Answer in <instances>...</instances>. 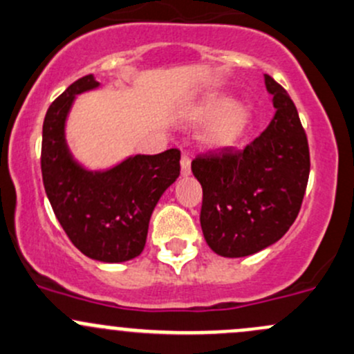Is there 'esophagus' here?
Segmentation results:
<instances>
[{
	"label": "esophagus",
	"mask_w": 354,
	"mask_h": 354,
	"mask_svg": "<svg viewBox=\"0 0 354 354\" xmlns=\"http://www.w3.org/2000/svg\"><path fill=\"white\" fill-rule=\"evenodd\" d=\"M189 173H192V159L188 154H183L181 156V174L189 176Z\"/></svg>",
	"instance_id": "obj_1"
}]
</instances>
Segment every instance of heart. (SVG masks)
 Wrapping results in <instances>:
<instances>
[{
  "instance_id": "b5f03b06",
  "label": "heart",
  "mask_w": 354,
  "mask_h": 354,
  "mask_svg": "<svg viewBox=\"0 0 354 354\" xmlns=\"http://www.w3.org/2000/svg\"><path fill=\"white\" fill-rule=\"evenodd\" d=\"M187 118L195 124L208 122L202 133V140L208 147L232 146L248 129L251 110L241 102H232L227 93H208L202 100L189 106Z\"/></svg>"
}]
</instances>
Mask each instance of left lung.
Instances as JSON below:
<instances>
[{
	"mask_svg": "<svg viewBox=\"0 0 354 354\" xmlns=\"http://www.w3.org/2000/svg\"><path fill=\"white\" fill-rule=\"evenodd\" d=\"M265 84L277 110L270 125L241 151L225 147L192 161L203 189V237L224 258H244L280 241L307 188L310 156L299 111L268 74Z\"/></svg>",
	"mask_w": 354,
	"mask_h": 354,
	"instance_id": "left-lung-1",
	"label": "left lung"
}]
</instances>
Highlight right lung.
<instances>
[{
    "label": "right lung",
    "mask_w": 354,
    "mask_h": 354,
    "mask_svg": "<svg viewBox=\"0 0 354 354\" xmlns=\"http://www.w3.org/2000/svg\"><path fill=\"white\" fill-rule=\"evenodd\" d=\"M98 86L88 74L52 102L42 127V180L71 243L96 261L124 263L142 252L152 210L180 176L181 154L129 156L105 171L81 166L69 151L66 120L76 96Z\"/></svg>",
    "instance_id": "obj_1"
}]
</instances>
